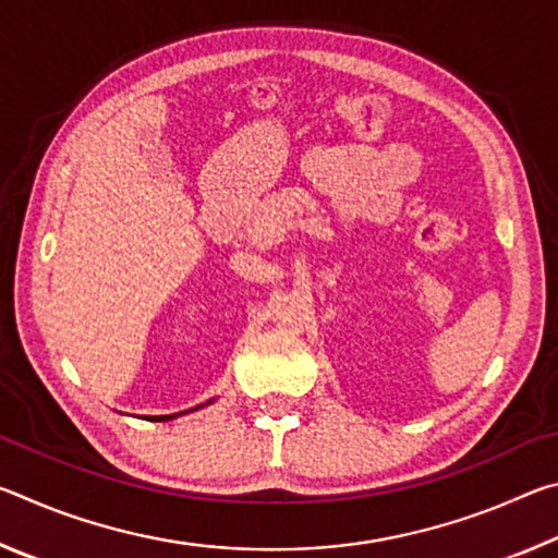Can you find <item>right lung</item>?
I'll return each instance as SVG.
<instances>
[{
  "label": "right lung",
  "mask_w": 558,
  "mask_h": 558,
  "mask_svg": "<svg viewBox=\"0 0 558 558\" xmlns=\"http://www.w3.org/2000/svg\"><path fill=\"white\" fill-rule=\"evenodd\" d=\"M155 421H169V418H174V415H153Z\"/></svg>",
  "instance_id": "obj_1"
}]
</instances>
